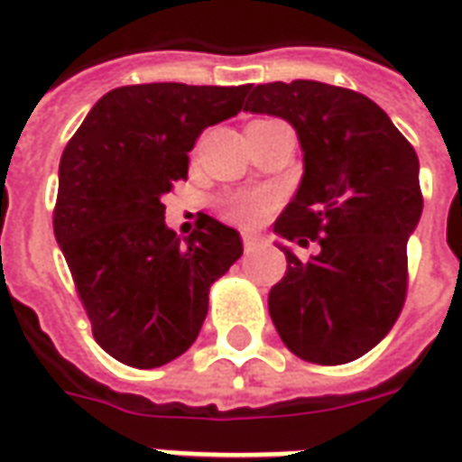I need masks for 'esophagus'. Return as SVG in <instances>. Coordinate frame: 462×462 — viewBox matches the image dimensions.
<instances>
[{"mask_svg":"<svg viewBox=\"0 0 462 462\" xmlns=\"http://www.w3.org/2000/svg\"><path fill=\"white\" fill-rule=\"evenodd\" d=\"M261 244H263V241L258 236H254V234H244V251H246V254H254Z\"/></svg>","mask_w":462,"mask_h":462,"instance_id":"1","label":"esophagus"}]
</instances>
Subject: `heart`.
<instances>
[{"label": "heart", "mask_w": 462, "mask_h": 462, "mask_svg": "<svg viewBox=\"0 0 462 462\" xmlns=\"http://www.w3.org/2000/svg\"><path fill=\"white\" fill-rule=\"evenodd\" d=\"M271 208V199L266 194H238L226 201L224 211L231 221L244 226L258 224Z\"/></svg>", "instance_id": "b5f03b06"}]
</instances>
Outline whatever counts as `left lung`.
Returning <instances> with one entry per match:
<instances>
[{
  "label": "left lung",
  "mask_w": 462,
  "mask_h": 462,
  "mask_svg": "<svg viewBox=\"0 0 462 462\" xmlns=\"http://www.w3.org/2000/svg\"><path fill=\"white\" fill-rule=\"evenodd\" d=\"M246 111L286 119L299 134L303 179L278 216V236L320 251L268 293L281 341L299 358L341 365L385 338L408 289V236L423 214L418 153L388 114L358 91L320 81L258 84Z\"/></svg>",
  "instance_id": "8db88e82"
}]
</instances>
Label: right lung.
<instances>
[{
  "label": "right lung",
  "mask_w": 462,
  "mask_h": 462,
  "mask_svg": "<svg viewBox=\"0 0 462 462\" xmlns=\"http://www.w3.org/2000/svg\"><path fill=\"white\" fill-rule=\"evenodd\" d=\"M248 89H111L61 153L54 236L94 338L132 368H159L191 348L211 283L244 254L236 228L206 214L181 241L163 221L162 196L186 179L199 134L236 116Z\"/></svg>",
  "instance_id": "1"
}]
</instances>
